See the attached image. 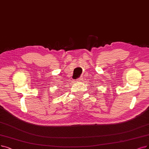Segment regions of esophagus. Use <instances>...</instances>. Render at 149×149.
Listing matches in <instances>:
<instances>
[{"label": "esophagus", "mask_w": 149, "mask_h": 149, "mask_svg": "<svg viewBox=\"0 0 149 149\" xmlns=\"http://www.w3.org/2000/svg\"><path fill=\"white\" fill-rule=\"evenodd\" d=\"M76 82H82V78H78V79H77L76 80Z\"/></svg>", "instance_id": "1"}]
</instances>
